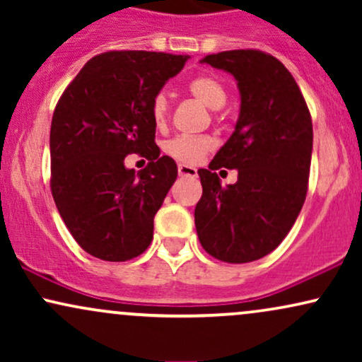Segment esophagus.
Listing matches in <instances>:
<instances>
[{"label":"esophagus","instance_id":"esophagus-1","mask_svg":"<svg viewBox=\"0 0 362 362\" xmlns=\"http://www.w3.org/2000/svg\"><path fill=\"white\" fill-rule=\"evenodd\" d=\"M178 175L195 178L197 177V170L194 167H189V165H178Z\"/></svg>","mask_w":362,"mask_h":362}]
</instances>
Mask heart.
<instances>
[{"label": "heart", "mask_w": 362, "mask_h": 362, "mask_svg": "<svg viewBox=\"0 0 362 362\" xmlns=\"http://www.w3.org/2000/svg\"><path fill=\"white\" fill-rule=\"evenodd\" d=\"M187 90L195 100L211 110H219L226 103V90L218 78L201 74L187 85ZM151 117L156 126H163L168 117V98L165 91L155 95L151 102ZM214 146L213 139L207 136H177L165 144V153L182 163L194 165L201 161Z\"/></svg>", "instance_id": "obj_1"}]
</instances>
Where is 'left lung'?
<instances>
[{"label":"left lung","mask_w":362,"mask_h":362,"mask_svg":"<svg viewBox=\"0 0 362 362\" xmlns=\"http://www.w3.org/2000/svg\"><path fill=\"white\" fill-rule=\"evenodd\" d=\"M233 74L240 115L233 134L199 170L202 197L194 211L202 248L214 259L247 264L276 250L296 221L308 190L313 126L300 86L279 59L253 49L206 56ZM239 170L221 185L214 169Z\"/></svg>","instance_id":"8db88e82"}]
</instances>
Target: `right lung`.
I'll return each mask as SVG.
<instances>
[{
	"mask_svg": "<svg viewBox=\"0 0 362 362\" xmlns=\"http://www.w3.org/2000/svg\"><path fill=\"white\" fill-rule=\"evenodd\" d=\"M189 56L110 51L83 66L57 102L51 124V190L78 245L107 262L134 259L153 240V219L177 163L160 156L151 102ZM139 152L141 173L123 160Z\"/></svg>",
	"mask_w": 362,
	"mask_h": 362,
	"instance_id": "add662e5",
	"label": "right lung"
}]
</instances>
